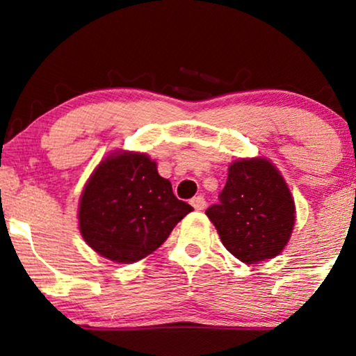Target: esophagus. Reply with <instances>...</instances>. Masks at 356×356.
<instances>
[{"label": "esophagus", "mask_w": 356, "mask_h": 356, "mask_svg": "<svg viewBox=\"0 0 356 356\" xmlns=\"http://www.w3.org/2000/svg\"><path fill=\"white\" fill-rule=\"evenodd\" d=\"M191 206L196 209V211H204L206 209V199L202 196H196L191 199Z\"/></svg>", "instance_id": "34e87169"}]
</instances>
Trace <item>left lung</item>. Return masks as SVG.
I'll use <instances>...</instances> for the list:
<instances>
[{
  "label": "left lung",
  "mask_w": 356,
  "mask_h": 356,
  "mask_svg": "<svg viewBox=\"0 0 356 356\" xmlns=\"http://www.w3.org/2000/svg\"><path fill=\"white\" fill-rule=\"evenodd\" d=\"M206 216L236 259L257 264L289 245L296 209L279 168L269 159L252 157L230 163L220 204L209 207Z\"/></svg>",
  "instance_id": "8db88e82"
}]
</instances>
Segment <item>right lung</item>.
<instances>
[{
    "mask_svg": "<svg viewBox=\"0 0 356 356\" xmlns=\"http://www.w3.org/2000/svg\"><path fill=\"white\" fill-rule=\"evenodd\" d=\"M191 211L147 154L115 150L87 179L77 218L92 250L118 264H133L152 254Z\"/></svg>",
    "mask_w": 356,
    "mask_h": 356,
    "instance_id": "right-lung-1",
    "label": "right lung"
}]
</instances>
